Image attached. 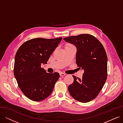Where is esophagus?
Listing matches in <instances>:
<instances>
[{
	"mask_svg": "<svg viewBox=\"0 0 123 123\" xmlns=\"http://www.w3.org/2000/svg\"><path fill=\"white\" fill-rule=\"evenodd\" d=\"M59 74H60L61 76H64L66 75V74H65L64 73H62V72H61L60 73H59Z\"/></svg>",
	"mask_w": 123,
	"mask_h": 123,
	"instance_id": "esophagus-1",
	"label": "esophagus"
}]
</instances>
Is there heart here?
<instances>
[{
  "mask_svg": "<svg viewBox=\"0 0 123 123\" xmlns=\"http://www.w3.org/2000/svg\"><path fill=\"white\" fill-rule=\"evenodd\" d=\"M72 46L71 44H68L67 45V46Z\"/></svg>",
  "mask_w": 123,
  "mask_h": 123,
  "instance_id": "heart-1",
  "label": "heart"
}]
</instances>
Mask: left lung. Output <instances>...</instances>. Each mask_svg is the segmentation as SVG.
Masks as SVG:
<instances>
[{
	"mask_svg": "<svg viewBox=\"0 0 123 123\" xmlns=\"http://www.w3.org/2000/svg\"><path fill=\"white\" fill-rule=\"evenodd\" d=\"M64 40L76 47V64L84 71L81 79L73 75L74 81L69 86V92L77 101L90 102L98 96L107 80V56L105 48L97 38L90 34L69 36Z\"/></svg>",
	"mask_w": 123,
	"mask_h": 123,
	"instance_id": "8db88e82",
	"label": "left lung"
}]
</instances>
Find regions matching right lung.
I'll return each instance as SVG.
<instances>
[{"instance_id": "obj_1", "label": "right lung", "mask_w": 123, "mask_h": 123, "mask_svg": "<svg viewBox=\"0 0 123 123\" xmlns=\"http://www.w3.org/2000/svg\"><path fill=\"white\" fill-rule=\"evenodd\" d=\"M62 40V37L34 38L24 43L17 51L14 76L21 91L33 101H42L48 98L59 78L58 73H48L41 65L47 64Z\"/></svg>"}]
</instances>
